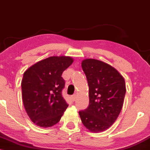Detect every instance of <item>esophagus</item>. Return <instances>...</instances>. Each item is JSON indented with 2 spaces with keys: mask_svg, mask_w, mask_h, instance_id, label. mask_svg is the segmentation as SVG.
I'll return each instance as SVG.
<instances>
[{
  "mask_svg": "<svg viewBox=\"0 0 150 150\" xmlns=\"http://www.w3.org/2000/svg\"><path fill=\"white\" fill-rule=\"evenodd\" d=\"M75 99H76V94H73V95L71 96V99L73 101H75Z\"/></svg>",
  "mask_w": 150,
  "mask_h": 150,
  "instance_id": "34e87169",
  "label": "esophagus"
}]
</instances>
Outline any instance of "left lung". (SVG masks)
Here are the masks:
<instances>
[{"label": "left lung", "mask_w": 150, "mask_h": 150, "mask_svg": "<svg viewBox=\"0 0 150 150\" xmlns=\"http://www.w3.org/2000/svg\"><path fill=\"white\" fill-rule=\"evenodd\" d=\"M82 68L88 82L89 103L87 108L79 111L81 120L89 131H104L123 107L125 80L113 67L99 60H83Z\"/></svg>", "instance_id": "left-lung-1"}]
</instances>
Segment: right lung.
<instances>
[{
    "label": "right lung",
    "instance_id": "1",
    "mask_svg": "<svg viewBox=\"0 0 150 150\" xmlns=\"http://www.w3.org/2000/svg\"><path fill=\"white\" fill-rule=\"evenodd\" d=\"M70 56H51L37 62L24 73L22 94L24 106L35 125L49 128L61 120L68 104L62 97V73L73 63Z\"/></svg>",
    "mask_w": 150,
    "mask_h": 150
}]
</instances>
